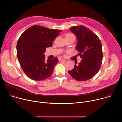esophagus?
I'll use <instances>...</instances> for the list:
<instances>
[{
  "mask_svg": "<svg viewBox=\"0 0 122 122\" xmlns=\"http://www.w3.org/2000/svg\"><path fill=\"white\" fill-rule=\"evenodd\" d=\"M59 61H60V62H67V61L66 60H65V59H60V60H59Z\"/></svg>",
  "mask_w": 122,
  "mask_h": 122,
  "instance_id": "1",
  "label": "esophagus"
}]
</instances>
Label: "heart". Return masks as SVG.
<instances>
[{"label": "heart", "mask_w": 122, "mask_h": 122, "mask_svg": "<svg viewBox=\"0 0 122 122\" xmlns=\"http://www.w3.org/2000/svg\"><path fill=\"white\" fill-rule=\"evenodd\" d=\"M66 36H69V37H74V38H75L74 37V36L73 35V34H68L66 36Z\"/></svg>", "instance_id": "b5f03b06"}]
</instances>
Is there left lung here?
Returning a JSON list of instances; mask_svg holds the SVG:
<instances>
[{
	"instance_id": "obj_1",
	"label": "left lung",
	"mask_w": 122,
	"mask_h": 122,
	"mask_svg": "<svg viewBox=\"0 0 122 122\" xmlns=\"http://www.w3.org/2000/svg\"><path fill=\"white\" fill-rule=\"evenodd\" d=\"M69 29L77 37L76 49L82 59L68 72L77 81L88 80L97 74L101 66L103 53L101 41L96 34L83 25L73 26Z\"/></svg>"
}]
</instances>
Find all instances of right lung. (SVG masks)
I'll list each match as a JSON object with an SVG mask.
<instances>
[{
  "label": "right lung",
  "instance_id": "right-lung-1",
  "mask_svg": "<svg viewBox=\"0 0 122 122\" xmlns=\"http://www.w3.org/2000/svg\"><path fill=\"white\" fill-rule=\"evenodd\" d=\"M61 31L35 25L22 34L17 43V56L23 71L30 79L44 80L53 73L58 60L56 57L46 60L44 54Z\"/></svg>",
  "mask_w": 122,
  "mask_h": 122
}]
</instances>
